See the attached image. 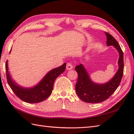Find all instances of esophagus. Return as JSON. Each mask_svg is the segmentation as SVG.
<instances>
[{"label": "esophagus", "instance_id": "obj_1", "mask_svg": "<svg viewBox=\"0 0 134 134\" xmlns=\"http://www.w3.org/2000/svg\"><path fill=\"white\" fill-rule=\"evenodd\" d=\"M72 68H73V67H72V65L71 64V63H68L67 64V66H66V68H67V70H71V69H72Z\"/></svg>", "mask_w": 134, "mask_h": 134}]
</instances>
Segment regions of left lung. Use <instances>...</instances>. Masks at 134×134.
<instances>
[{
	"label": "left lung",
	"instance_id": "left-lung-1",
	"mask_svg": "<svg viewBox=\"0 0 134 134\" xmlns=\"http://www.w3.org/2000/svg\"><path fill=\"white\" fill-rule=\"evenodd\" d=\"M107 36V46H113L119 54L118 65L119 68L114 76L109 81L103 84L96 83L90 77L84 65L80 64L75 68L78 74L75 85L76 92L82 100L87 103H98L106 100L117 89L122 80L123 70V53L118 42L110 34L105 32Z\"/></svg>",
	"mask_w": 134,
	"mask_h": 134
}]
</instances>
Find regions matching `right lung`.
Returning <instances> with one entry per match:
<instances>
[{
  "label": "right lung",
  "instance_id": "obj_1",
  "mask_svg": "<svg viewBox=\"0 0 134 134\" xmlns=\"http://www.w3.org/2000/svg\"><path fill=\"white\" fill-rule=\"evenodd\" d=\"M11 49L10 53L11 52ZM66 63L48 71L39 83L32 87L20 86L12 79L8 71V60L5 63L7 82L10 88L19 98L29 103H36L46 100L51 94L55 79L66 70Z\"/></svg>",
  "mask_w": 134,
  "mask_h": 134
}]
</instances>
